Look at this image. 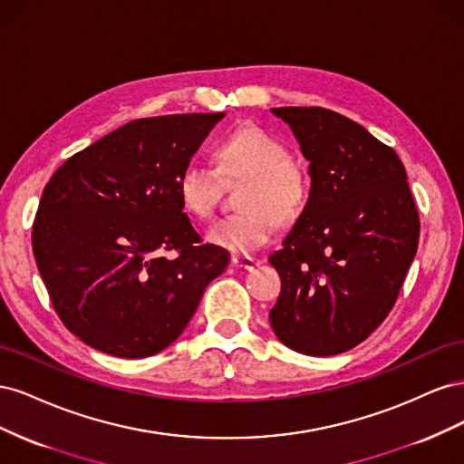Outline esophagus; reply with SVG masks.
Segmentation results:
<instances>
[{"label": "esophagus", "instance_id": "34e87169", "mask_svg": "<svg viewBox=\"0 0 464 464\" xmlns=\"http://www.w3.org/2000/svg\"><path fill=\"white\" fill-rule=\"evenodd\" d=\"M232 265L236 266V269L251 271V269H256L257 261H256L254 257H247V256H234V257H232Z\"/></svg>", "mask_w": 464, "mask_h": 464}]
</instances>
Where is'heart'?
I'll return each mask as SVG.
<instances>
[{
    "instance_id": "heart-1",
    "label": "heart",
    "mask_w": 464,
    "mask_h": 464,
    "mask_svg": "<svg viewBox=\"0 0 464 464\" xmlns=\"http://www.w3.org/2000/svg\"><path fill=\"white\" fill-rule=\"evenodd\" d=\"M218 172L224 178L246 176L240 195L244 210L215 222L207 240L237 256H247L265 246L278 224H292L307 201V178L300 164L290 160L288 149L259 128L230 133L215 149ZM181 203L195 217L215 213L220 193L218 174L203 162L191 160L178 176Z\"/></svg>"
}]
</instances>
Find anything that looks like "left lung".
<instances>
[{
    "mask_svg": "<svg viewBox=\"0 0 464 464\" xmlns=\"http://www.w3.org/2000/svg\"><path fill=\"white\" fill-rule=\"evenodd\" d=\"M310 162L302 215L271 254L283 280L269 314L278 341L310 356L354 348L382 325L414 261L420 220L391 147L325 108H271Z\"/></svg>",
    "mask_w": 464,
    "mask_h": 464,
    "instance_id": "obj_1",
    "label": "left lung"
}]
</instances>
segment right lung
I'll return each mask as SVG.
<instances>
[{"mask_svg": "<svg viewBox=\"0 0 464 464\" xmlns=\"http://www.w3.org/2000/svg\"><path fill=\"white\" fill-rule=\"evenodd\" d=\"M222 116L125 123L67 159L42 191L34 259L55 312L85 344L118 358L160 353L228 266L227 249L201 244L178 193Z\"/></svg>", "mask_w": 464, "mask_h": 464, "instance_id": "add662e5", "label": "right lung"}]
</instances>
